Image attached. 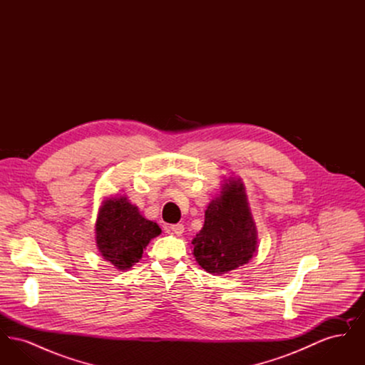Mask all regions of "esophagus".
<instances>
[{
    "label": "esophagus",
    "instance_id": "1",
    "mask_svg": "<svg viewBox=\"0 0 365 365\" xmlns=\"http://www.w3.org/2000/svg\"><path fill=\"white\" fill-rule=\"evenodd\" d=\"M168 228H170V231H173V232L176 234V235H182V234H183V231H185V226H183V225H180V223H178V225H171Z\"/></svg>",
    "mask_w": 365,
    "mask_h": 365
}]
</instances>
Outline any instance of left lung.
I'll list each match as a JSON object with an SVG mask.
<instances>
[{
  "mask_svg": "<svg viewBox=\"0 0 365 365\" xmlns=\"http://www.w3.org/2000/svg\"><path fill=\"white\" fill-rule=\"evenodd\" d=\"M194 256L210 274H225L246 264L257 247V232L242 183L232 180L209 204L205 223L192 240Z\"/></svg>",
  "mask_w": 365,
  "mask_h": 365,
  "instance_id": "1",
  "label": "left lung"
}]
</instances>
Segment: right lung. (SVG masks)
Listing matches in <instances>:
<instances>
[{
    "label": "right lung",
    "mask_w": 365,
    "mask_h": 365,
    "mask_svg": "<svg viewBox=\"0 0 365 365\" xmlns=\"http://www.w3.org/2000/svg\"><path fill=\"white\" fill-rule=\"evenodd\" d=\"M161 228L139 215L125 197L105 200L100 208L96 234L105 260L119 269H128L142 257L143 249Z\"/></svg>",
    "instance_id": "1"
}]
</instances>
